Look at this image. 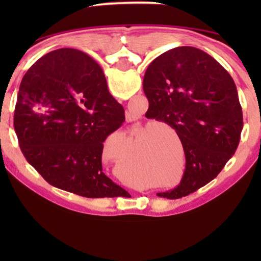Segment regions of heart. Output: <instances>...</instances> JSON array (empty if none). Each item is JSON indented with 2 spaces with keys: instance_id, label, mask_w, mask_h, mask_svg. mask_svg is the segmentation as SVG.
Wrapping results in <instances>:
<instances>
[{
  "instance_id": "1",
  "label": "heart",
  "mask_w": 261,
  "mask_h": 261,
  "mask_svg": "<svg viewBox=\"0 0 261 261\" xmlns=\"http://www.w3.org/2000/svg\"><path fill=\"white\" fill-rule=\"evenodd\" d=\"M159 129H169L170 132H172V133H174V129L171 126H169V124L166 123H159L156 124V126H153L151 129L148 130V135H152L154 134L156 130ZM154 140H155V145H156V149H158V162L160 164V167L163 166V164H165L167 162V159H169V156H167V153H166V147H167V135L166 133H164V132H158V133L155 134L154 137Z\"/></svg>"
}]
</instances>
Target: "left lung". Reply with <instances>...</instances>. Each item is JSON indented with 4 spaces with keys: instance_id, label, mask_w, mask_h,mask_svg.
<instances>
[{
    "instance_id": "obj_1",
    "label": "left lung",
    "mask_w": 261,
    "mask_h": 261,
    "mask_svg": "<svg viewBox=\"0 0 261 261\" xmlns=\"http://www.w3.org/2000/svg\"><path fill=\"white\" fill-rule=\"evenodd\" d=\"M144 92L147 113L177 132L187 160L180 184L156 195L181 198L213 180L237 151L244 128L237 85L208 53L180 46L149 64Z\"/></svg>"
}]
</instances>
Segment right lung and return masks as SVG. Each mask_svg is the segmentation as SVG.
I'll list each match as a JSON object with an SVG mask.
<instances>
[{
	"mask_svg": "<svg viewBox=\"0 0 261 261\" xmlns=\"http://www.w3.org/2000/svg\"><path fill=\"white\" fill-rule=\"evenodd\" d=\"M124 122L105 74L87 53L59 48L21 81L14 128L24 158L53 187L88 198L123 189L102 172L103 141Z\"/></svg>",
	"mask_w": 261,
	"mask_h": 261,
	"instance_id": "add662e5",
	"label": "right lung"
}]
</instances>
